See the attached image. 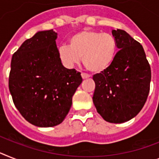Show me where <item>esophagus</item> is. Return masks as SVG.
<instances>
[{"label": "esophagus", "instance_id": "obj_1", "mask_svg": "<svg viewBox=\"0 0 159 159\" xmlns=\"http://www.w3.org/2000/svg\"><path fill=\"white\" fill-rule=\"evenodd\" d=\"M81 76H82V78L84 80V79H88L90 77V75H89V74H86V73H84V72H82L81 73Z\"/></svg>", "mask_w": 159, "mask_h": 159}]
</instances>
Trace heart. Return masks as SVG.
<instances>
[{
	"label": "heart",
	"mask_w": 159,
	"mask_h": 159,
	"mask_svg": "<svg viewBox=\"0 0 159 159\" xmlns=\"http://www.w3.org/2000/svg\"><path fill=\"white\" fill-rule=\"evenodd\" d=\"M118 42L110 33L93 30H84L69 39V46L59 48V58L65 65L71 66L78 63L80 57L88 70L99 73L106 70L117 56Z\"/></svg>",
	"instance_id": "1"
}]
</instances>
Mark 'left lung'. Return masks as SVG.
<instances>
[{
  "mask_svg": "<svg viewBox=\"0 0 159 159\" xmlns=\"http://www.w3.org/2000/svg\"><path fill=\"white\" fill-rule=\"evenodd\" d=\"M119 49L106 70L93 76V101L107 122L121 124L137 115L149 93L151 70L142 45L124 30H113Z\"/></svg>",
  "mask_w": 159,
  "mask_h": 159,
  "instance_id": "obj_1",
  "label": "left lung"
}]
</instances>
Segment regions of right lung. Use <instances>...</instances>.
<instances>
[{
  "label": "right lung",
  "instance_id": "right-lung-1",
  "mask_svg": "<svg viewBox=\"0 0 159 159\" xmlns=\"http://www.w3.org/2000/svg\"><path fill=\"white\" fill-rule=\"evenodd\" d=\"M56 39L53 30L39 31L11 60L9 89L14 106L27 121L41 128L63 121L83 80L80 72L62 66Z\"/></svg>",
  "mask_w": 159,
  "mask_h": 159
}]
</instances>
